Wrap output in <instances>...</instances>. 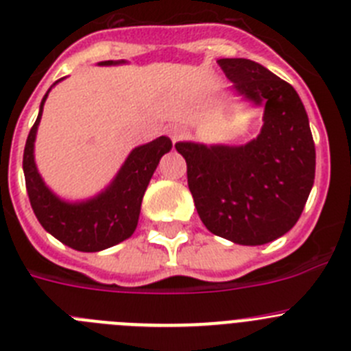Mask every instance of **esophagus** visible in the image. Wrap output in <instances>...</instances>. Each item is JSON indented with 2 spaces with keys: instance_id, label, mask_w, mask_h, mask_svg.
<instances>
[{
  "instance_id": "esophagus-1",
  "label": "esophagus",
  "mask_w": 351,
  "mask_h": 351,
  "mask_svg": "<svg viewBox=\"0 0 351 351\" xmlns=\"http://www.w3.org/2000/svg\"><path fill=\"white\" fill-rule=\"evenodd\" d=\"M179 137H181V133H179V132H173V133H172V141H173V142L178 141Z\"/></svg>"
}]
</instances>
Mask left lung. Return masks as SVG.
<instances>
[{"label":"left lung","instance_id":"left-lung-1","mask_svg":"<svg viewBox=\"0 0 351 351\" xmlns=\"http://www.w3.org/2000/svg\"><path fill=\"white\" fill-rule=\"evenodd\" d=\"M239 95L265 101L263 126L246 145L179 142L188 188L207 230L260 246L287 234L315 182L316 153L306 108L290 84L244 58L218 60Z\"/></svg>","mask_w":351,"mask_h":351}]
</instances>
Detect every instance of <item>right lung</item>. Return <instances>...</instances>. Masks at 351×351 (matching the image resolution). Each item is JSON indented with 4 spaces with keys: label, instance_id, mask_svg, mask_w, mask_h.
I'll use <instances>...</instances> for the list:
<instances>
[{
    "label": "right lung",
    "instance_id": "right-lung-1",
    "mask_svg": "<svg viewBox=\"0 0 351 351\" xmlns=\"http://www.w3.org/2000/svg\"><path fill=\"white\" fill-rule=\"evenodd\" d=\"M101 64H112V61H104ZM45 98L47 95L43 96L38 117L29 130L23 158L26 190L33 213L49 234L71 250L93 253L119 244L137 228L145 188L160 158L172 149V142L169 137H160L135 147L104 193L88 202L66 204L43 184L33 158V144Z\"/></svg>",
    "mask_w": 351,
    "mask_h": 351
}]
</instances>
